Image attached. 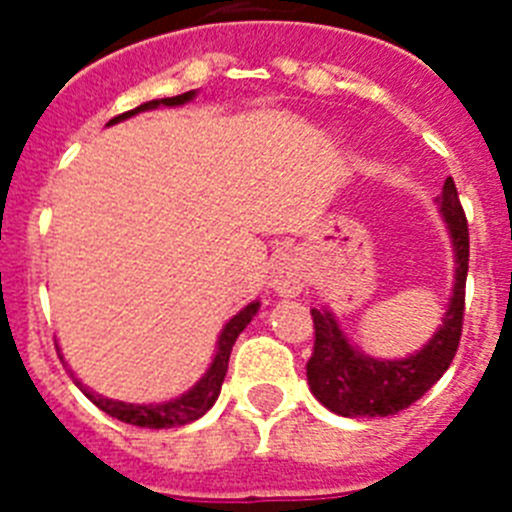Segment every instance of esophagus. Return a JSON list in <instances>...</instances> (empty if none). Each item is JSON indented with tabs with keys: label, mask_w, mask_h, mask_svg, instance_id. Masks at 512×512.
I'll list each match as a JSON object with an SVG mask.
<instances>
[{
	"label": "esophagus",
	"mask_w": 512,
	"mask_h": 512,
	"mask_svg": "<svg viewBox=\"0 0 512 512\" xmlns=\"http://www.w3.org/2000/svg\"><path fill=\"white\" fill-rule=\"evenodd\" d=\"M271 287L277 289V295L295 297L305 287V264L295 251H282L274 256L271 264Z\"/></svg>",
	"instance_id": "esophagus-1"
}]
</instances>
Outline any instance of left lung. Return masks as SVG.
<instances>
[{
	"mask_svg": "<svg viewBox=\"0 0 512 512\" xmlns=\"http://www.w3.org/2000/svg\"><path fill=\"white\" fill-rule=\"evenodd\" d=\"M441 212L449 223L456 256V282L449 312L436 336L415 356L379 361L359 354L328 310H310L315 346L307 361V382L325 408L343 418H384L410 408L443 377L456 356L464 325V289L469 271V225L454 179H446Z\"/></svg>",
	"mask_w": 512,
	"mask_h": 512,
	"instance_id": "obj_1",
	"label": "left lung"
}]
</instances>
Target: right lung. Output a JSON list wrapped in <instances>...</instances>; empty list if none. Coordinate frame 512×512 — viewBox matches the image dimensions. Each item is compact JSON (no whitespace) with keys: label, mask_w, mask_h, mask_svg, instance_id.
Returning <instances> with one entry per match:
<instances>
[{"label":"right lung","mask_w":512,"mask_h":512,"mask_svg":"<svg viewBox=\"0 0 512 512\" xmlns=\"http://www.w3.org/2000/svg\"><path fill=\"white\" fill-rule=\"evenodd\" d=\"M194 97V92H184V94H176V97H166V99H151V102L140 104L135 110L130 112H122V115L112 117L107 125H115V122L125 120L130 115H138L143 110H153V107H174V104H184ZM259 312V302H251L248 307H243L233 320L223 328V336L217 341V354L212 366L207 369L205 377L200 382L194 384L192 390L187 395L176 397V400L164 402V405H128V402H117V400H107V397L97 395V392L87 390L79 379H74L76 387H79L89 400L97 405L99 410H104L107 415L112 418L122 420V423H130V425H140V428H179V425H187L192 420L202 418L207 410L215 405L217 395H220V387H223V379L225 372H228V361H230V351H233V343L235 338L241 336V330L246 328L248 323L253 320V315Z\"/></svg>","instance_id":"add662e5"}]
</instances>
